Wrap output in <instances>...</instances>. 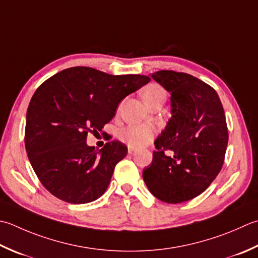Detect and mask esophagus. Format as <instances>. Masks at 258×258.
Masks as SVG:
<instances>
[{
	"instance_id": "1",
	"label": "esophagus",
	"mask_w": 258,
	"mask_h": 258,
	"mask_svg": "<svg viewBox=\"0 0 258 258\" xmlns=\"http://www.w3.org/2000/svg\"><path fill=\"white\" fill-rule=\"evenodd\" d=\"M135 149L134 148H131V146H128V154H133L135 152Z\"/></svg>"
}]
</instances>
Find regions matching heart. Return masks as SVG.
Masks as SVG:
<instances>
[{
    "label": "heart",
    "instance_id": "b5f03b06",
    "mask_svg": "<svg viewBox=\"0 0 258 258\" xmlns=\"http://www.w3.org/2000/svg\"><path fill=\"white\" fill-rule=\"evenodd\" d=\"M142 96L144 102L150 107L155 103L165 99V93L161 86L150 84L143 89ZM156 134L155 126L152 124H131L120 132V139L131 148L140 149L144 148L152 142Z\"/></svg>",
    "mask_w": 258,
    "mask_h": 258
}]
</instances>
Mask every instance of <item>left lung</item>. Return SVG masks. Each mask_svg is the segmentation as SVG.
<instances>
[{
  "label": "left lung",
  "mask_w": 258,
  "mask_h": 258,
  "mask_svg": "<svg viewBox=\"0 0 258 258\" xmlns=\"http://www.w3.org/2000/svg\"><path fill=\"white\" fill-rule=\"evenodd\" d=\"M151 77L171 94L172 116L155 140L143 179L159 200L184 203L203 194L223 168L228 144L225 112L216 90L194 76L160 70Z\"/></svg>",
  "instance_id": "1"
}]
</instances>
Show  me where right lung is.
<instances>
[{"mask_svg": "<svg viewBox=\"0 0 258 258\" xmlns=\"http://www.w3.org/2000/svg\"><path fill=\"white\" fill-rule=\"evenodd\" d=\"M150 82L143 75H108L73 67L35 90L27 112L24 143L40 182L66 203L87 204L103 196L115 165L127 154L119 141L99 151L86 143L112 120L118 104Z\"/></svg>", "mask_w": 258, "mask_h": 258, "instance_id": "right-lung-1", "label": "right lung"}]
</instances>
